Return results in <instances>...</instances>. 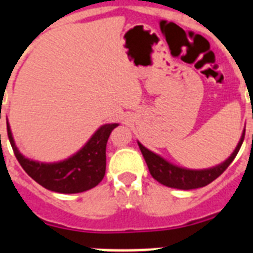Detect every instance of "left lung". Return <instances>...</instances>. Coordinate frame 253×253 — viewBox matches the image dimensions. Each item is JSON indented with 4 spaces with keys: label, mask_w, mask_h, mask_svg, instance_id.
Returning a JSON list of instances; mask_svg holds the SVG:
<instances>
[{
    "label": "left lung",
    "mask_w": 253,
    "mask_h": 253,
    "mask_svg": "<svg viewBox=\"0 0 253 253\" xmlns=\"http://www.w3.org/2000/svg\"><path fill=\"white\" fill-rule=\"evenodd\" d=\"M244 134H246V130H243L242 138H240L234 152L230 155V158L226 159L223 163H220L218 166L206 169H189L174 166L170 162L162 158L160 155L155 154L151 150L146 148L140 142H138V146L142 151L147 167L150 169L151 176L154 177L155 180L159 181L160 184L166 185L168 188L190 190V189L206 186L227 169V167L231 164L232 160L235 159V156L239 152L242 143L244 140Z\"/></svg>",
    "instance_id": "left-lung-1"
}]
</instances>
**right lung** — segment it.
Listing matches in <instances>:
<instances>
[{
  "label": "right lung",
  "instance_id": "1",
  "mask_svg": "<svg viewBox=\"0 0 253 253\" xmlns=\"http://www.w3.org/2000/svg\"><path fill=\"white\" fill-rule=\"evenodd\" d=\"M118 123H105L69 158L55 163L37 162L23 156L15 146L7 122V136L18 162L33 180L43 188L63 194L86 192L102 181L106 170V143Z\"/></svg>",
  "mask_w": 253,
  "mask_h": 253
}]
</instances>
